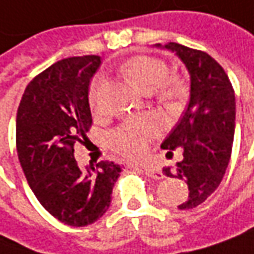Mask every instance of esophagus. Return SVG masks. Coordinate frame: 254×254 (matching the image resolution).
I'll return each mask as SVG.
<instances>
[{
  "label": "esophagus",
  "instance_id": "obj_1",
  "mask_svg": "<svg viewBox=\"0 0 254 254\" xmlns=\"http://www.w3.org/2000/svg\"><path fill=\"white\" fill-rule=\"evenodd\" d=\"M143 172L148 175V177H151V178H154V180H162L164 178V174L157 170V168H154V167H146V168H143Z\"/></svg>",
  "mask_w": 254,
  "mask_h": 254
}]
</instances>
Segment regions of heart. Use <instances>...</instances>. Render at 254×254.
Wrapping results in <instances>:
<instances>
[{
    "label": "heart",
    "instance_id": "obj_1",
    "mask_svg": "<svg viewBox=\"0 0 254 254\" xmlns=\"http://www.w3.org/2000/svg\"><path fill=\"white\" fill-rule=\"evenodd\" d=\"M119 73L130 84L142 92H151L164 105H177L187 92V82L180 73H168V64L164 59L136 54L127 59ZM103 89L102 77H95L89 87V102L93 109L99 108ZM159 132V122L152 116L130 118L108 133L109 146L127 159H139L145 155L148 143Z\"/></svg>",
    "mask_w": 254,
    "mask_h": 254
}]
</instances>
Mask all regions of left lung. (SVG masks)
I'll return each instance as SVG.
<instances>
[{
	"instance_id": "left-lung-1",
	"label": "left lung",
	"mask_w": 254,
	"mask_h": 254,
	"mask_svg": "<svg viewBox=\"0 0 254 254\" xmlns=\"http://www.w3.org/2000/svg\"><path fill=\"white\" fill-rule=\"evenodd\" d=\"M165 49L177 53L191 77L190 103L178 124L162 142L161 148L172 154L183 149V161L167 177L186 180L188 198L178 205L190 210L204 202L220 186L231 157L236 97L230 79L216 60L201 50L178 43H168Z\"/></svg>"
}]
</instances>
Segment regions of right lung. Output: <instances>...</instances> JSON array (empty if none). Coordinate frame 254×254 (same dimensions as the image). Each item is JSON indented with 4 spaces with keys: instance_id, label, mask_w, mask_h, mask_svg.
I'll list each match as a JSON object with an SVG mask.
<instances>
[{
    "instance_id": "add662e5",
    "label": "right lung",
    "mask_w": 254,
    "mask_h": 254,
    "mask_svg": "<svg viewBox=\"0 0 254 254\" xmlns=\"http://www.w3.org/2000/svg\"><path fill=\"white\" fill-rule=\"evenodd\" d=\"M99 56L63 59L27 84L21 97L15 142L24 175L40 204L59 221L83 227L103 216L121 165L102 161L80 168L74 145L92 127L89 83Z\"/></svg>"
}]
</instances>
